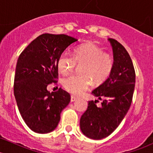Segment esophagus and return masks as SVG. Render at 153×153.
<instances>
[{"label":"esophagus","instance_id":"esophagus-1","mask_svg":"<svg viewBox=\"0 0 153 153\" xmlns=\"http://www.w3.org/2000/svg\"><path fill=\"white\" fill-rule=\"evenodd\" d=\"M77 99H78V98L75 97V96H71V101H72V102H73V101H76Z\"/></svg>","mask_w":153,"mask_h":153}]
</instances>
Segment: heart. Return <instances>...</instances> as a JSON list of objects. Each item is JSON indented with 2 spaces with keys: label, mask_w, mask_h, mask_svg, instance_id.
Returning <instances> with one entry per match:
<instances>
[{
  "label": "heart",
  "mask_w": 153,
  "mask_h": 153,
  "mask_svg": "<svg viewBox=\"0 0 153 153\" xmlns=\"http://www.w3.org/2000/svg\"><path fill=\"white\" fill-rule=\"evenodd\" d=\"M57 68L66 75L80 66L81 75H71L62 80L63 87L71 94L80 96L90 88L92 81L95 84L104 82L109 77L114 67L111 55L103 52L102 49L93 43H86L77 47L72 56L67 51L59 54Z\"/></svg>",
  "instance_id": "b5f03b06"
}]
</instances>
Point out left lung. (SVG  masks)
Masks as SVG:
<instances>
[{
	"label": "left lung",
	"mask_w": 153,
	"mask_h": 153,
	"mask_svg": "<svg viewBox=\"0 0 153 153\" xmlns=\"http://www.w3.org/2000/svg\"><path fill=\"white\" fill-rule=\"evenodd\" d=\"M108 39L113 49V70L109 77L92 91L103 102L98 107V100L89 101L80 120L82 132L94 140L106 137L118 127L129 109L134 90L135 71L130 56L119 42Z\"/></svg>",
	"instance_id": "left-lung-1"
}]
</instances>
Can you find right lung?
Here are the masks:
<instances>
[{
  "instance_id": "add662e5",
  "label": "right lung",
  "mask_w": 153,
  "mask_h": 153,
  "mask_svg": "<svg viewBox=\"0 0 153 153\" xmlns=\"http://www.w3.org/2000/svg\"><path fill=\"white\" fill-rule=\"evenodd\" d=\"M77 39L66 34H43L24 49L17 61L13 92L19 112L32 131H53L60 113L71 101V95L59 88L49 92V84L57 83V59Z\"/></svg>"
}]
</instances>
